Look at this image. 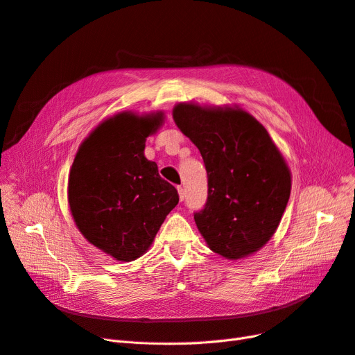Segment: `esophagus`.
Here are the masks:
<instances>
[{"mask_svg":"<svg viewBox=\"0 0 355 355\" xmlns=\"http://www.w3.org/2000/svg\"><path fill=\"white\" fill-rule=\"evenodd\" d=\"M178 194H179V200L184 201V198H185V191H184V188L178 187Z\"/></svg>","mask_w":355,"mask_h":355,"instance_id":"esophagus-1","label":"esophagus"}]
</instances>
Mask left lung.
Segmentation results:
<instances>
[{"label": "left lung", "instance_id": "left-lung-1", "mask_svg": "<svg viewBox=\"0 0 355 355\" xmlns=\"http://www.w3.org/2000/svg\"><path fill=\"white\" fill-rule=\"evenodd\" d=\"M173 120L207 170V202L194 219L209 249L230 261L261 250L280 225L292 189V173L270 133L237 105L179 102Z\"/></svg>", "mask_w": 355, "mask_h": 355}]
</instances>
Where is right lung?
I'll return each mask as SVG.
<instances>
[{
	"label": "right lung",
	"instance_id": "add662e5",
	"mask_svg": "<svg viewBox=\"0 0 355 355\" xmlns=\"http://www.w3.org/2000/svg\"><path fill=\"white\" fill-rule=\"evenodd\" d=\"M164 112H118L81 142L68 179V204L83 237L115 261L132 262L151 247L178 191L144 151Z\"/></svg>",
	"mask_w": 355,
	"mask_h": 355
}]
</instances>
